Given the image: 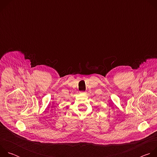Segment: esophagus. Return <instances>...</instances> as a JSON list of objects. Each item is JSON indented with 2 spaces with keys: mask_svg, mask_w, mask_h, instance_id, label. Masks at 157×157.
Returning a JSON list of instances; mask_svg holds the SVG:
<instances>
[{
  "mask_svg": "<svg viewBox=\"0 0 157 157\" xmlns=\"http://www.w3.org/2000/svg\"><path fill=\"white\" fill-rule=\"evenodd\" d=\"M80 93H82V94H84V93H85V92H84V91H81V92H80Z\"/></svg>",
  "mask_w": 157,
  "mask_h": 157,
  "instance_id": "1",
  "label": "esophagus"
}]
</instances>
